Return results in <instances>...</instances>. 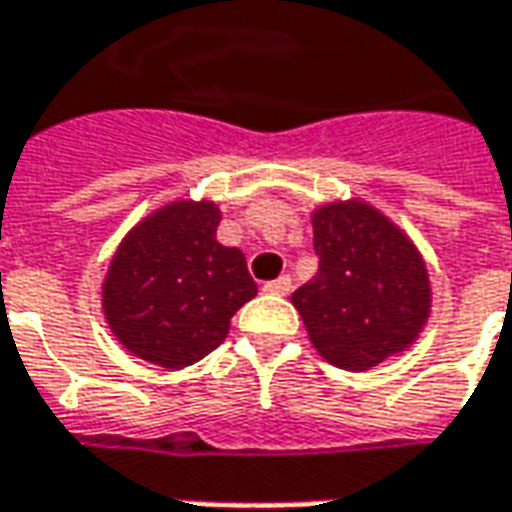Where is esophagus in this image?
<instances>
[{
  "mask_svg": "<svg viewBox=\"0 0 512 512\" xmlns=\"http://www.w3.org/2000/svg\"><path fill=\"white\" fill-rule=\"evenodd\" d=\"M292 290V278L290 276H281L276 281H267L264 284V292H270V295H290Z\"/></svg>",
  "mask_w": 512,
  "mask_h": 512,
  "instance_id": "34e87169",
  "label": "esophagus"
}]
</instances>
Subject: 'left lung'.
Here are the masks:
<instances>
[{"label":"left lung","mask_w":512,"mask_h":512,"mask_svg":"<svg viewBox=\"0 0 512 512\" xmlns=\"http://www.w3.org/2000/svg\"><path fill=\"white\" fill-rule=\"evenodd\" d=\"M312 228L317 276L292 292V303L317 354L359 373L407 351L432 306L410 236L365 200L320 206Z\"/></svg>","instance_id":"left-lung-1"}]
</instances>
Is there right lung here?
I'll use <instances>...</instances> for the list:
<instances>
[{"instance_id": "1", "label": "right lung", "mask_w": 512, "mask_h": 512, "mask_svg": "<svg viewBox=\"0 0 512 512\" xmlns=\"http://www.w3.org/2000/svg\"><path fill=\"white\" fill-rule=\"evenodd\" d=\"M211 200L153 211L116 248L102 309L130 354L178 370L225 340L231 317L256 295L245 253L217 242Z\"/></svg>"}]
</instances>
